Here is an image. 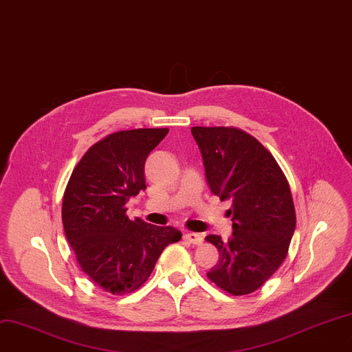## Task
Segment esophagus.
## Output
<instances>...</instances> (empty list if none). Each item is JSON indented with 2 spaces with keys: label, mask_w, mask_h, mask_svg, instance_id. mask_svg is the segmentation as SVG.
<instances>
[{
  "label": "esophagus",
  "mask_w": 352,
  "mask_h": 352,
  "mask_svg": "<svg viewBox=\"0 0 352 352\" xmlns=\"http://www.w3.org/2000/svg\"><path fill=\"white\" fill-rule=\"evenodd\" d=\"M184 239L192 245H201L203 243V236L200 233H194V232H188L184 233Z\"/></svg>",
  "instance_id": "esophagus-1"
}]
</instances>
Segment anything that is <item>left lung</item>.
Returning <instances> with one entry per match:
<instances>
[{"label":"left lung","mask_w":352,"mask_h":352,"mask_svg":"<svg viewBox=\"0 0 352 352\" xmlns=\"http://www.w3.org/2000/svg\"><path fill=\"white\" fill-rule=\"evenodd\" d=\"M207 183L220 200H230L232 238L206 236L219 251L207 277L219 289L243 296L258 290L287 256L296 229L289 181L274 156L238 127H191Z\"/></svg>","instance_id":"1"}]
</instances>
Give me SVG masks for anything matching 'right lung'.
I'll return each mask as SVG.
<instances>
[{
  "label": "right lung",
  "mask_w": 352,
  "mask_h": 352,
  "mask_svg": "<svg viewBox=\"0 0 352 352\" xmlns=\"http://www.w3.org/2000/svg\"><path fill=\"white\" fill-rule=\"evenodd\" d=\"M168 129L120 130L94 143L74 168L62 200L65 235L81 270L98 287L133 293L152 274L173 226H155L126 214V201L145 190V162Z\"/></svg>",
  "instance_id": "add662e5"
}]
</instances>
